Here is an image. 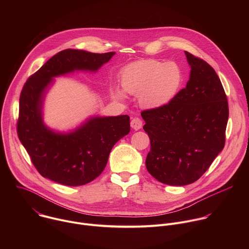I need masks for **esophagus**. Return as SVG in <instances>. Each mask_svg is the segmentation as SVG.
<instances>
[{
  "mask_svg": "<svg viewBox=\"0 0 249 249\" xmlns=\"http://www.w3.org/2000/svg\"><path fill=\"white\" fill-rule=\"evenodd\" d=\"M142 126H143V122H142V120L138 117H135L131 120V127L135 130H139L142 128Z\"/></svg>",
  "mask_w": 249,
  "mask_h": 249,
  "instance_id": "34e87169",
  "label": "esophagus"
}]
</instances>
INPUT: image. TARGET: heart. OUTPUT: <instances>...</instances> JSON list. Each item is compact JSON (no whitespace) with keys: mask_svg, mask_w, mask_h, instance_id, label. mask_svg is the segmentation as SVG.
I'll return each instance as SVG.
<instances>
[{"mask_svg":"<svg viewBox=\"0 0 249 249\" xmlns=\"http://www.w3.org/2000/svg\"><path fill=\"white\" fill-rule=\"evenodd\" d=\"M181 83L182 73L178 66L173 62L163 63L155 59L130 63L120 74L122 89L138 95L140 103L147 108H160L168 104Z\"/></svg>","mask_w":249,"mask_h":249,"instance_id":"1","label":"heart"}]
</instances>
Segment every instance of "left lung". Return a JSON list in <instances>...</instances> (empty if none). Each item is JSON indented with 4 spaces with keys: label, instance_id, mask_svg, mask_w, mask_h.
<instances>
[{
    "label": "left lung",
    "instance_id": "8db88e82",
    "mask_svg": "<svg viewBox=\"0 0 249 249\" xmlns=\"http://www.w3.org/2000/svg\"><path fill=\"white\" fill-rule=\"evenodd\" d=\"M191 67L186 87L163 107L141 112L151 140L148 171L161 183L197 181L224 149L229 119L227 94L215 70L185 51Z\"/></svg>",
    "mask_w": 249,
    "mask_h": 249
}]
</instances>
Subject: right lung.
Here are the masks:
<instances>
[{"label": "right lung", "instance_id": "add662e5", "mask_svg": "<svg viewBox=\"0 0 249 249\" xmlns=\"http://www.w3.org/2000/svg\"><path fill=\"white\" fill-rule=\"evenodd\" d=\"M114 54L66 49L50 58L24 84L19 96L18 135L43 177L67 186L92 181L103 171L113 146L129 134L128 115L91 118L69 134L49 130L41 117L43 95L54 77L75 70L96 71Z\"/></svg>", "mask_w": 249, "mask_h": 249}]
</instances>
